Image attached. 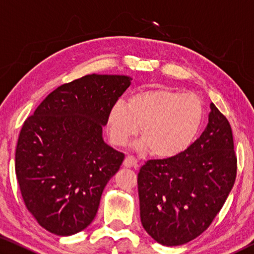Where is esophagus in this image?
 Instances as JSON below:
<instances>
[{"label":"esophagus","mask_w":254,"mask_h":254,"mask_svg":"<svg viewBox=\"0 0 254 254\" xmlns=\"http://www.w3.org/2000/svg\"><path fill=\"white\" fill-rule=\"evenodd\" d=\"M123 165H124V167H127V168H131V167L137 168L136 159L132 156H127V158L124 159V161H123Z\"/></svg>","instance_id":"obj_1"}]
</instances>
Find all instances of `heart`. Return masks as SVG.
I'll use <instances>...</instances> for the list:
<instances>
[{
	"instance_id": "heart-1",
	"label": "heart",
	"mask_w": 254,
	"mask_h": 254,
	"mask_svg": "<svg viewBox=\"0 0 254 254\" xmlns=\"http://www.w3.org/2000/svg\"><path fill=\"white\" fill-rule=\"evenodd\" d=\"M203 120V103L194 94L148 88L133 94L127 103H115L107 114L106 127L111 142L123 147L140 127L142 139L136 149L168 159L191 147Z\"/></svg>"
}]
</instances>
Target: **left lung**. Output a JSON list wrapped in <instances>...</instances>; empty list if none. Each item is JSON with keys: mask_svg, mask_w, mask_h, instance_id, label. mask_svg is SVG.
<instances>
[{"mask_svg": "<svg viewBox=\"0 0 254 254\" xmlns=\"http://www.w3.org/2000/svg\"><path fill=\"white\" fill-rule=\"evenodd\" d=\"M209 107L207 126L187 151L149 160L137 174L141 223L162 246H182L203 233L234 185L232 128L213 103Z\"/></svg>", "mask_w": 254, "mask_h": 254, "instance_id": "left-lung-1", "label": "left lung"}]
</instances>
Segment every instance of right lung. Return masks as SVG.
Listing matches in <instances>:
<instances>
[{
  "mask_svg": "<svg viewBox=\"0 0 254 254\" xmlns=\"http://www.w3.org/2000/svg\"><path fill=\"white\" fill-rule=\"evenodd\" d=\"M124 75H86L59 86L28 118L15 151L24 204L51 233L68 236L96 216L124 154L103 139L107 114L131 85Z\"/></svg>",
  "mask_w": 254,
  "mask_h": 254,
  "instance_id": "1",
  "label": "right lung"
}]
</instances>
